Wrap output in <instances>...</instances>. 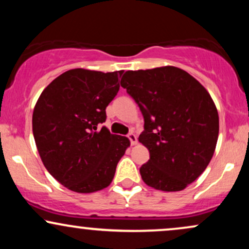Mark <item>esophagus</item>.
Wrapping results in <instances>:
<instances>
[{
	"instance_id": "1",
	"label": "esophagus",
	"mask_w": 249,
	"mask_h": 249,
	"mask_svg": "<svg viewBox=\"0 0 249 249\" xmlns=\"http://www.w3.org/2000/svg\"><path fill=\"white\" fill-rule=\"evenodd\" d=\"M128 139H130L131 142V145H136L137 142H138V139H137V136L134 133H128Z\"/></svg>"
}]
</instances>
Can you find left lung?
Here are the masks:
<instances>
[{
  "instance_id": "8db88e82",
  "label": "left lung",
  "mask_w": 249,
  "mask_h": 249,
  "mask_svg": "<svg viewBox=\"0 0 249 249\" xmlns=\"http://www.w3.org/2000/svg\"><path fill=\"white\" fill-rule=\"evenodd\" d=\"M121 85L144 117L138 141L150 159L139 170L142 179L164 192L186 188L215 151L219 115L212 97L193 76L171 65L126 71Z\"/></svg>"
}]
</instances>
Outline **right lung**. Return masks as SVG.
<instances>
[{
	"mask_svg": "<svg viewBox=\"0 0 249 249\" xmlns=\"http://www.w3.org/2000/svg\"><path fill=\"white\" fill-rule=\"evenodd\" d=\"M123 71H65L43 90L33 113V133L43 165L77 193L107 187L130 141L110 133L105 108L119 90Z\"/></svg>",
	"mask_w": 249,
	"mask_h": 249,
	"instance_id": "right-lung-1",
	"label": "right lung"
}]
</instances>
